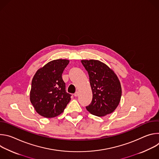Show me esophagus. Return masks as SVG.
I'll use <instances>...</instances> for the list:
<instances>
[{
    "mask_svg": "<svg viewBox=\"0 0 159 159\" xmlns=\"http://www.w3.org/2000/svg\"><path fill=\"white\" fill-rule=\"evenodd\" d=\"M79 96V92H76L75 94H74V96L75 97H77Z\"/></svg>",
    "mask_w": 159,
    "mask_h": 159,
    "instance_id": "obj_1",
    "label": "esophagus"
}]
</instances>
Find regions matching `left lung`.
<instances>
[{
  "label": "left lung",
  "mask_w": 159,
  "mask_h": 159,
  "mask_svg": "<svg viewBox=\"0 0 159 159\" xmlns=\"http://www.w3.org/2000/svg\"><path fill=\"white\" fill-rule=\"evenodd\" d=\"M87 71L93 92V100L87 110L92 115L102 117L114 111L121 97L120 82L112 69L96 60H82Z\"/></svg>",
  "instance_id": "obj_1"
}]
</instances>
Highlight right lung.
<instances>
[{
	"instance_id": "add662e5",
	"label": "right lung",
	"mask_w": 159,
	"mask_h": 159,
	"mask_svg": "<svg viewBox=\"0 0 159 159\" xmlns=\"http://www.w3.org/2000/svg\"><path fill=\"white\" fill-rule=\"evenodd\" d=\"M69 63L65 59L51 61L38 70L33 78L30 101L36 111L44 118L60 115L71 99L61 77Z\"/></svg>"
}]
</instances>
